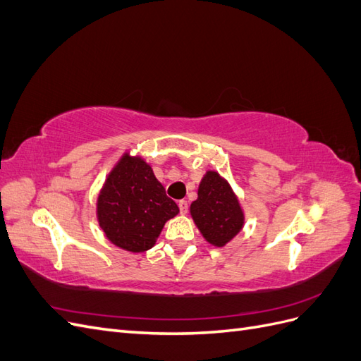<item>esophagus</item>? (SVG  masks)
I'll list each match as a JSON object with an SVG mask.
<instances>
[{"mask_svg": "<svg viewBox=\"0 0 361 361\" xmlns=\"http://www.w3.org/2000/svg\"><path fill=\"white\" fill-rule=\"evenodd\" d=\"M179 211L182 215H185L188 212V202L187 200H180L179 202Z\"/></svg>", "mask_w": 361, "mask_h": 361, "instance_id": "obj_1", "label": "esophagus"}]
</instances>
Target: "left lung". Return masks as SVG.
I'll return each mask as SVG.
<instances>
[{"label":"left lung","instance_id":"1","mask_svg":"<svg viewBox=\"0 0 361 361\" xmlns=\"http://www.w3.org/2000/svg\"><path fill=\"white\" fill-rule=\"evenodd\" d=\"M190 214L202 236L218 248L231 243L245 223L238 195L228 180L215 170H207L203 174L197 199L191 203Z\"/></svg>","mask_w":361,"mask_h":361}]
</instances>
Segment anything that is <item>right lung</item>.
<instances>
[{"label": "right lung", "instance_id": "right-lung-1", "mask_svg": "<svg viewBox=\"0 0 361 361\" xmlns=\"http://www.w3.org/2000/svg\"><path fill=\"white\" fill-rule=\"evenodd\" d=\"M179 214L150 164L129 152L118 158L97 194L96 218L116 247L143 253L157 244L162 227Z\"/></svg>", "mask_w": 361, "mask_h": 361}]
</instances>
